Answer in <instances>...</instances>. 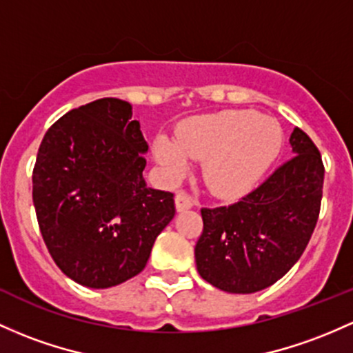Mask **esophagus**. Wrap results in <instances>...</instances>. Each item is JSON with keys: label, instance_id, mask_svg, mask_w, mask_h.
<instances>
[{"label": "esophagus", "instance_id": "esophagus-1", "mask_svg": "<svg viewBox=\"0 0 353 353\" xmlns=\"http://www.w3.org/2000/svg\"><path fill=\"white\" fill-rule=\"evenodd\" d=\"M174 201H176L177 212L188 211V209H191L192 206H194V201H192L188 194H184V192H177L176 197H174Z\"/></svg>", "mask_w": 353, "mask_h": 353}]
</instances>
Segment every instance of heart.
Instances as JSON below:
<instances>
[{"label":"heart","instance_id":"1","mask_svg":"<svg viewBox=\"0 0 353 353\" xmlns=\"http://www.w3.org/2000/svg\"><path fill=\"white\" fill-rule=\"evenodd\" d=\"M174 137L157 135L152 156L169 183L183 179L191 161L201 164V177L212 196L238 199L254 189L283 145L273 119L254 110H221L196 115L176 127Z\"/></svg>","mask_w":353,"mask_h":353}]
</instances>
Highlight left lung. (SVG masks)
<instances>
[{
	"label": "left lung",
	"mask_w": 353,
	"mask_h": 353,
	"mask_svg": "<svg viewBox=\"0 0 353 353\" xmlns=\"http://www.w3.org/2000/svg\"><path fill=\"white\" fill-rule=\"evenodd\" d=\"M293 157L239 203L201 209L194 248L201 278L228 293L276 283L300 259L319 219L325 169L312 139L295 129Z\"/></svg>",
	"instance_id": "left-lung-1"
}]
</instances>
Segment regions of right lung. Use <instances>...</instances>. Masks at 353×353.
I'll use <instances>...</instances> for the list:
<instances>
[{
  "mask_svg": "<svg viewBox=\"0 0 353 353\" xmlns=\"http://www.w3.org/2000/svg\"><path fill=\"white\" fill-rule=\"evenodd\" d=\"M147 150L132 105L120 99L73 108L45 134L34 211L53 261L75 283L103 290L141 273L176 214L170 192L147 188Z\"/></svg>",
  "mask_w": 353,
  "mask_h": 353,
  "instance_id": "obj_1",
  "label": "right lung"
}]
</instances>
